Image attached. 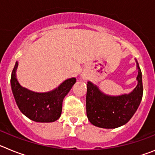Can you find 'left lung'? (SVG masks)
<instances>
[{
    "label": "left lung",
    "mask_w": 155,
    "mask_h": 155,
    "mask_svg": "<svg viewBox=\"0 0 155 155\" xmlns=\"http://www.w3.org/2000/svg\"><path fill=\"white\" fill-rule=\"evenodd\" d=\"M137 85L129 94L106 95L96 85L87 82L86 112L91 124L101 128L114 129L124 125L132 118L143 97L142 73L137 61Z\"/></svg>",
    "instance_id": "obj_1"
}]
</instances>
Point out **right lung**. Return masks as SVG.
Here are the masks:
<instances>
[{
  "label": "right lung",
  "instance_id": "add662e5",
  "mask_svg": "<svg viewBox=\"0 0 155 155\" xmlns=\"http://www.w3.org/2000/svg\"><path fill=\"white\" fill-rule=\"evenodd\" d=\"M16 62L11 77V85L18 107L28 119L39 123H51L60 118L63 100L76 82V78L68 79L52 91L37 93L19 84L15 76Z\"/></svg>",
  "mask_w": 155,
  "mask_h": 155
}]
</instances>
